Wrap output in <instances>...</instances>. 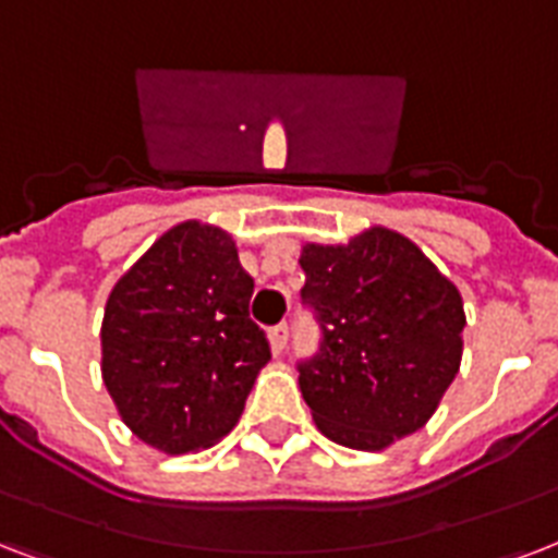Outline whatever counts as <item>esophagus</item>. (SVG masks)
I'll return each mask as SVG.
<instances>
[{"label":"esophagus","mask_w":558,"mask_h":558,"mask_svg":"<svg viewBox=\"0 0 558 558\" xmlns=\"http://www.w3.org/2000/svg\"><path fill=\"white\" fill-rule=\"evenodd\" d=\"M288 338H291V326L288 323H279V326L270 328V343H274L276 352H282L288 347Z\"/></svg>","instance_id":"34e87169"}]
</instances>
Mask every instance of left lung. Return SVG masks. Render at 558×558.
Instances as JSON below:
<instances>
[{"mask_svg": "<svg viewBox=\"0 0 558 558\" xmlns=\"http://www.w3.org/2000/svg\"><path fill=\"white\" fill-rule=\"evenodd\" d=\"M300 265L319 349L296 369L319 430L361 451L418 430L460 369V291L413 241L381 227L340 247L305 244Z\"/></svg>", "mask_w": 558, "mask_h": 558, "instance_id": "left-lung-1", "label": "left lung"}]
</instances>
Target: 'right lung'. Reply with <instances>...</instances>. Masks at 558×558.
<instances>
[{
  "label": "right lung",
  "mask_w": 558,
  "mask_h": 558,
  "mask_svg": "<svg viewBox=\"0 0 558 558\" xmlns=\"http://www.w3.org/2000/svg\"><path fill=\"white\" fill-rule=\"evenodd\" d=\"M253 276L218 227L177 223L116 282L101 375L124 425L166 454L209 448L241 418L270 361L250 319Z\"/></svg>",
  "instance_id": "add662e5"
}]
</instances>
